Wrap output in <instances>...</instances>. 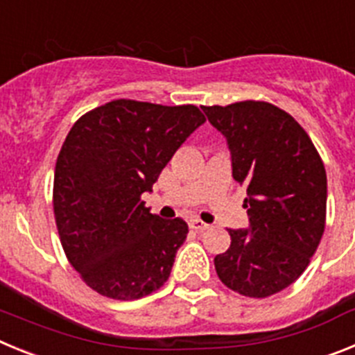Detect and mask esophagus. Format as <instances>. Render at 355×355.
Listing matches in <instances>:
<instances>
[{"mask_svg":"<svg viewBox=\"0 0 355 355\" xmlns=\"http://www.w3.org/2000/svg\"><path fill=\"white\" fill-rule=\"evenodd\" d=\"M190 227L196 229V231H206V229H209V224L196 218V220H190Z\"/></svg>","mask_w":355,"mask_h":355,"instance_id":"34e87169","label":"esophagus"}]
</instances>
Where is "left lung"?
Masks as SVG:
<instances>
[{
  "mask_svg": "<svg viewBox=\"0 0 355 355\" xmlns=\"http://www.w3.org/2000/svg\"><path fill=\"white\" fill-rule=\"evenodd\" d=\"M227 140L233 178L247 190L249 229H227L231 245L215 256L227 288L265 299L306 270L325 229L327 175L309 135L265 101L202 106Z\"/></svg>",
  "mask_w": 355,
  "mask_h": 355,
  "instance_id": "left-lung-1",
  "label": "left lung"
}]
</instances>
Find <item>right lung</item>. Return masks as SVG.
Wrapping results in <instances>:
<instances>
[{
	"instance_id": "1",
	"label": "right lung",
	"mask_w": 355,
	"mask_h": 355,
	"mask_svg": "<svg viewBox=\"0 0 355 355\" xmlns=\"http://www.w3.org/2000/svg\"><path fill=\"white\" fill-rule=\"evenodd\" d=\"M205 121L193 105L115 99L71 128L56 159L53 209L69 263L97 293L137 300L167 283L188 225L153 215L142 193Z\"/></svg>"
}]
</instances>
